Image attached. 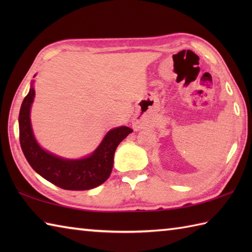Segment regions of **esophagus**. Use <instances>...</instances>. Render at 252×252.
<instances>
[{
    "label": "esophagus",
    "instance_id": "34e87169",
    "mask_svg": "<svg viewBox=\"0 0 252 252\" xmlns=\"http://www.w3.org/2000/svg\"><path fill=\"white\" fill-rule=\"evenodd\" d=\"M132 125H133V127H134L135 130H140L141 127L143 126V121L140 119V118H137V117H135L134 119H133V122H132Z\"/></svg>",
    "mask_w": 252,
    "mask_h": 252
}]
</instances>
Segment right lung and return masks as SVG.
<instances>
[{"label":"right lung","mask_w":252,"mask_h":252,"mask_svg":"<svg viewBox=\"0 0 252 252\" xmlns=\"http://www.w3.org/2000/svg\"><path fill=\"white\" fill-rule=\"evenodd\" d=\"M34 96V81L32 80L18 118L20 146L31 168L42 178L63 189L87 190L103 184L111 173L116 148L133 130L125 126L109 130L97 148L87 157L67 159L56 156L42 148L34 137L30 119Z\"/></svg>","instance_id":"right-lung-1"}]
</instances>
